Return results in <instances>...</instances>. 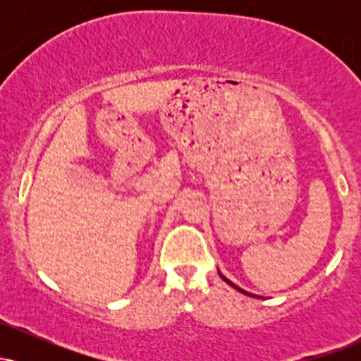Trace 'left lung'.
<instances>
[{
    "instance_id": "obj_1",
    "label": "left lung",
    "mask_w": 361,
    "mask_h": 361,
    "mask_svg": "<svg viewBox=\"0 0 361 361\" xmlns=\"http://www.w3.org/2000/svg\"><path fill=\"white\" fill-rule=\"evenodd\" d=\"M219 275H221V279H222V280H224V281H226V283H229V285H231V287H234V288H235V290H239V292H243V293H246V295H251V293H247V292H246V290H243V288H239V287H238V285H234V283H233V281H231V280H227V279H226V276H224V275H222V273H221V271H219Z\"/></svg>"
}]
</instances>
